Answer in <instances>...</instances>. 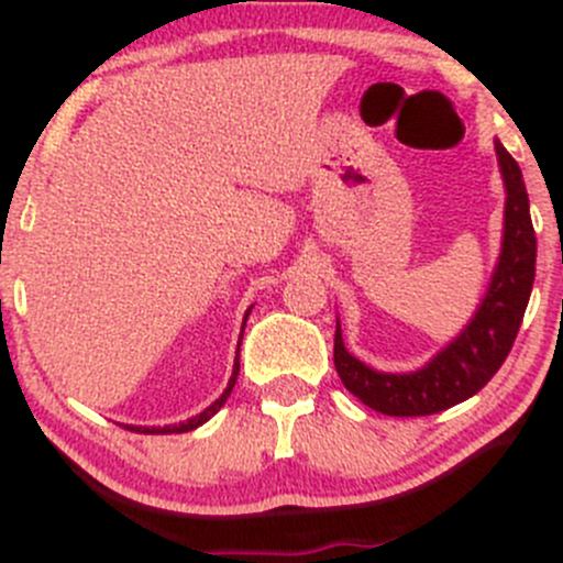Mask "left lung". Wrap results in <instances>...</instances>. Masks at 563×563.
I'll use <instances>...</instances> for the list:
<instances>
[{"label": "left lung", "instance_id": "obj_1", "mask_svg": "<svg viewBox=\"0 0 563 563\" xmlns=\"http://www.w3.org/2000/svg\"><path fill=\"white\" fill-rule=\"evenodd\" d=\"M498 173L504 181V228L496 268L485 298L466 328L437 352L422 368L409 374L376 371L352 355L341 339L335 317L333 363L341 382L366 407L390 417H420L455 407L483 390L490 376L507 361L512 341L523 322L534 287L537 235L529 213L523 173L507 148L494 141Z\"/></svg>", "mask_w": 563, "mask_h": 563}]
</instances>
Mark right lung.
Instances as JSON below:
<instances>
[{
    "instance_id": "add662e5",
    "label": "right lung",
    "mask_w": 563,
    "mask_h": 563,
    "mask_svg": "<svg viewBox=\"0 0 563 563\" xmlns=\"http://www.w3.org/2000/svg\"><path fill=\"white\" fill-rule=\"evenodd\" d=\"M252 309H254V306H249L246 314H243V328H246V320H249V314H252ZM241 339H243V333H241ZM241 339H239V350H241ZM239 371H241V357L235 355V363H233V376H230L228 387H224L222 396H219L217 401L211 404V407L202 409L200 415L189 417V420H181V422H173V426H126V428H130V431H137V433H187V431H195L197 426H202V422L211 420V417L217 415V411L224 407V401H228L230 393H233L235 379H239Z\"/></svg>"
}]
</instances>
